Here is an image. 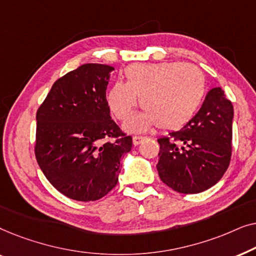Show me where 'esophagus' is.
Listing matches in <instances>:
<instances>
[{
	"label": "esophagus",
	"mask_w": 256,
	"mask_h": 256,
	"mask_svg": "<svg viewBox=\"0 0 256 256\" xmlns=\"http://www.w3.org/2000/svg\"><path fill=\"white\" fill-rule=\"evenodd\" d=\"M144 140H146V138H143V136H134V138H132V144L134 146L141 144Z\"/></svg>",
	"instance_id": "1"
}]
</instances>
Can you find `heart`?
I'll use <instances>...</instances> for the list:
<instances>
[{"mask_svg":"<svg viewBox=\"0 0 256 256\" xmlns=\"http://www.w3.org/2000/svg\"><path fill=\"white\" fill-rule=\"evenodd\" d=\"M126 82H115L107 90L108 107L124 120L134 107L144 110L124 124L129 132H144L154 126L174 130L197 114L206 94V79L200 68L177 62H135L124 70Z\"/></svg>","mask_w":256,"mask_h":256,"instance_id":"heart-1","label":"heart"}]
</instances>
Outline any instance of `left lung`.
Instances as JSON below:
<instances>
[{"label":"left lung","mask_w":256,"mask_h":256,"mask_svg":"<svg viewBox=\"0 0 256 256\" xmlns=\"http://www.w3.org/2000/svg\"><path fill=\"white\" fill-rule=\"evenodd\" d=\"M233 116V104L222 87L210 90L200 110L183 128L157 140L160 180L186 194L218 183L230 166Z\"/></svg>","instance_id":"obj_1"}]
</instances>
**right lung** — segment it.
I'll return each mask as SVG.
<instances>
[{"mask_svg":"<svg viewBox=\"0 0 256 256\" xmlns=\"http://www.w3.org/2000/svg\"><path fill=\"white\" fill-rule=\"evenodd\" d=\"M114 68L84 64L51 87L38 108L34 154L48 180L66 197L93 202L118 180L132 138L112 120L106 90Z\"/></svg>","mask_w":256,"mask_h":256,"instance_id":"1","label":"right lung"}]
</instances>
